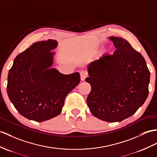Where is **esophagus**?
<instances>
[{"label":"esophagus","instance_id":"34e87169","mask_svg":"<svg viewBox=\"0 0 157 157\" xmlns=\"http://www.w3.org/2000/svg\"><path fill=\"white\" fill-rule=\"evenodd\" d=\"M80 75H81V81H85V79L87 77V72L84 70L81 71L80 72Z\"/></svg>","mask_w":157,"mask_h":157}]
</instances>
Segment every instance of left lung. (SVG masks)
<instances>
[{
  "label": "left lung",
  "mask_w": 157,
  "mask_h": 157,
  "mask_svg": "<svg viewBox=\"0 0 157 157\" xmlns=\"http://www.w3.org/2000/svg\"><path fill=\"white\" fill-rule=\"evenodd\" d=\"M116 48L88 66L91 90L86 102L90 111L102 121L121 122L135 114L148 94L150 81L146 62L123 38L110 36Z\"/></svg>",
  "instance_id": "obj_1"
}]
</instances>
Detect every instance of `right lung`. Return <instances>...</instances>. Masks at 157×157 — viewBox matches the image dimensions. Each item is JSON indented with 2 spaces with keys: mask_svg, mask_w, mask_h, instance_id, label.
<instances>
[{
  "mask_svg": "<svg viewBox=\"0 0 157 157\" xmlns=\"http://www.w3.org/2000/svg\"><path fill=\"white\" fill-rule=\"evenodd\" d=\"M57 41L33 44L18 55L9 72L7 93L22 116L36 122L54 118L62 111L67 94L78 85L80 75H63L51 68Z\"/></svg>",
  "mask_w": 157,
  "mask_h": 157,
  "instance_id": "obj_1",
  "label": "right lung"
}]
</instances>
